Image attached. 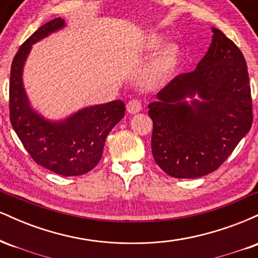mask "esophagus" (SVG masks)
Here are the masks:
<instances>
[{"mask_svg":"<svg viewBox=\"0 0 258 258\" xmlns=\"http://www.w3.org/2000/svg\"><path fill=\"white\" fill-rule=\"evenodd\" d=\"M142 110V103L138 99H131L127 103V111L130 114H137Z\"/></svg>","mask_w":258,"mask_h":258,"instance_id":"1","label":"esophagus"}]
</instances>
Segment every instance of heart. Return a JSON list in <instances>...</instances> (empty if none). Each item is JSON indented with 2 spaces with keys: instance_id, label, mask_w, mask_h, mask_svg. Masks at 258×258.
Listing matches in <instances>:
<instances>
[{
  "instance_id": "obj_1",
  "label": "heart",
  "mask_w": 258,
  "mask_h": 258,
  "mask_svg": "<svg viewBox=\"0 0 258 258\" xmlns=\"http://www.w3.org/2000/svg\"><path fill=\"white\" fill-rule=\"evenodd\" d=\"M164 42V37L159 34L150 35L148 40L147 47L149 51H158ZM180 58V49L177 44L170 43L165 46L156 55L155 60L147 69V72L143 75V82L147 86H158L166 80L170 79V76L176 72L177 67L179 64Z\"/></svg>"
}]
</instances>
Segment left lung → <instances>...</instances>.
I'll return each instance as SVG.
<instances>
[{
    "label": "left lung",
    "mask_w": 258,
    "mask_h": 258,
    "mask_svg": "<svg viewBox=\"0 0 258 258\" xmlns=\"http://www.w3.org/2000/svg\"><path fill=\"white\" fill-rule=\"evenodd\" d=\"M210 48L190 73L179 74L150 103L152 153L174 178H198L228 159L252 125V99L244 55L212 28ZM198 94L201 101L185 100Z\"/></svg>",
    "instance_id": "left-lung-1"
}]
</instances>
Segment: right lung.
I'll list each match as a JSON object with an SVG mask.
<instances>
[{
  "label": "right lung",
  "mask_w": 258,
  "mask_h": 258,
  "mask_svg": "<svg viewBox=\"0 0 258 258\" xmlns=\"http://www.w3.org/2000/svg\"><path fill=\"white\" fill-rule=\"evenodd\" d=\"M64 26L61 18L40 26L14 55L10 79V119L32 160L68 177L81 176L97 166L106 136L125 115V103L112 100L87 106L58 122L43 119L31 108L23 86V67L32 44Z\"/></svg>",
  "instance_id": "add662e5"
}]
</instances>
